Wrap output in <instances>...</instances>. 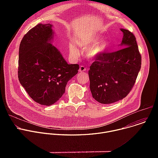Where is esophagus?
<instances>
[{
  "label": "esophagus",
  "mask_w": 158,
  "mask_h": 158,
  "mask_svg": "<svg viewBox=\"0 0 158 158\" xmlns=\"http://www.w3.org/2000/svg\"><path fill=\"white\" fill-rule=\"evenodd\" d=\"M85 67L84 66V65H81L80 67H79V73H82V72H84L85 71Z\"/></svg>",
  "instance_id": "obj_1"
}]
</instances>
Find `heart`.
<instances>
[{
	"mask_svg": "<svg viewBox=\"0 0 158 158\" xmlns=\"http://www.w3.org/2000/svg\"><path fill=\"white\" fill-rule=\"evenodd\" d=\"M78 46L83 49H87V56L88 58L94 59L102 55L108 48L109 43L107 40L101 39L99 35H92L89 37L77 40ZM70 51L73 54L77 55L79 50L74 45L70 47Z\"/></svg>",
	"mask_w": 158,
	"mask_h": 158,
	"instance_id": "obj_1",
	"label": "heart"
}]
</instances>
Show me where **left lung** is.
I'll use <instances>...</instances> for the list:
<instances>
[{"label": "left lung", "mask_w": 158, "mask_h": 158, "mask_svg": "<svg viewBox=\"0 0 158 158\" xmlns=\"http://www.w3.org/2000/svg\"><path fill=\"white\" fill-rule=\"evenodd\" d=\"M121 31L123 33L122 49L96 58L88 72L92 96L101 104H111L124 98L141 69V56L136 37L128 30Z\"/></svg>", "instance_id": "8db88e82"}]
</instances>
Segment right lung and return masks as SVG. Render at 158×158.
I'll list each match as a JSON object with an SVG mask.
<instances>
[{
  "label": "right lung",
  "instance_id": "obj_1",
  "mask_svg": "<svg viewBox=\"0 0 158 158\" xmlns=\"http://www.w3.org/2000/svg\"><path fill=\"white\" fill-rule=\"evenodd\" d=\"M54 34L52 24H39L22 38L19 52L20 84L35 102L48 106L59 100L79 68L67 64L53 46Z\"/></svg>",
  "mask_w": 158,
  "mask_h": 158
}]
</instances>
